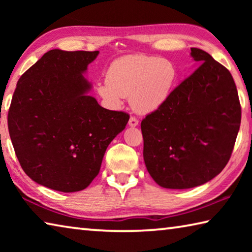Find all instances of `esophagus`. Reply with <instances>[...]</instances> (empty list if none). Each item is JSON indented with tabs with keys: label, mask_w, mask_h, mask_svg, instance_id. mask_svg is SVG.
Returning <instances> with one entry per match:
<instances>
[{
	"label": "esophagus",
	"mask_w": 252,
	"mask_h": 252,
	"mask_svg": "<svg viewBox=\"0 0 252 252\" xmlns=\"http://www.w3.org/2000/svg\"><path fill=\"white\" fill-rule=\"evenodd\" d=\"M139 125V120L134 117H131L130 120H129V126H136Z\"/></svg>",
	"instance_id": "1"
}]
</instances>
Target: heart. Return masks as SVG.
I'll return each instance as SVG.
<instances>
[{"mask_svg":"<svg viewBox=\"0 0 252 252\" xmlns=\"http://www.w3.org/2000/svg\"><path fill=\"white\" fill-rule=\"evenodd\" d=\"M177 80V69L171 61L156 55L130 54L111 63L106 82L96 90L109 104L119 106L122 97L139 113H151L165 103Z\"/></svg>","mask_w":252,"mask_h":252,"instance_id":"b5f03b06","label":"heart"}]
</instances>
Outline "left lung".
Wrapping results in <instances>:
<instances>
[{
  "instance_id": "left-lung-1",
  "label": "left lung",
  "mask_w": 252,
  "mask_h": 252,
  "mask_svg": "<svg viewBox=\"0 0 252 252\" xmlns=\"http://www.w3.org/2000/svg\"><path fill=\"white\" fill-rule=\"evenodd\" d=\"M198 67L141 122L143 159L160 187L189 189L222 171L241 122L238 91L227 67L191 48Z\"/></svg>"
}]
</instances>
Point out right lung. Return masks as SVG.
Instances as JSON below:
<instances>
[{
    "mask_svg": "<svg viewBox=\"0 0 252 252\" xmlns=\"http://www.w3.org/2000/svg\"><path fill=\"white\" fill-rule=\"evenodd\" d=\"M99 51L51 50L21 76L7 114L23 171L61 192L87 188L129 114L106 110L88 92L83 73Z\"/></svg>",
    "mask_w": 252,
    "mask_h": 252,
    "instance_id": "right-lung-1",
    "label": "right lung"
}]
</instances>
